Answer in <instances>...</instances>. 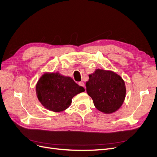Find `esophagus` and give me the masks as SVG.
Here are the masks:
<instances>
[{
	"instance_id": "obj_1",
	"label": "esophagus",
	"mask_w": 157,
	"mask_h": 157,
	"mask_svg": "<svg viewBox=\"0 0 157 157\" xmlns=\"http://www.w3.org/2000/svg\"><path fill=\"white\" fill-rule=\"evenodd\" d=\"M78 85H79V86H85V84H84V83L83 82H79L78 83Z\"/></svg>"
}]
</instances>
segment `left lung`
Instances as JSON below:
<instances>
[{
  "label": "left lung",
  "instance_id": "1",
  "mask_svg": "<svg viewBox=\"0 0 157 157\" xmlns=\"http://www.w3.org/2000/svg\"><path fill=\"white\" fill-rule=\"evenodd\" d=\"M89 77L86 92L95 107L105 114H111L119 109L126 94L125 82L120 75L113 71L96 69Z\"/></svg>",
  "mask_w": 157,
  "mask_h": 157
}]
</instances>
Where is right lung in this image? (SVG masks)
I'll use <instances>...</instances> for the list:
<instances>
[{
    "instance_id": "add662e5",
    "label": "right lung",
    "mask_w": 157,
    "mask_h": 157,
    "mask_svg": "<svg viewBox=\"0 0 157 157\" xmlns=\"http://www.w3.org/2000/svg\"><path fill=\"white\" fill-rule=\"evenodd\" d=\"M70 77L59 72L45 73L36 85V94L39 101L49 111L61 112L71 105L72 98L84 92Z\"/></svg>"
}]
</instances>
